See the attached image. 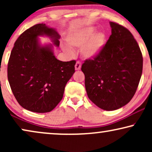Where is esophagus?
<instances>
[{
	"label": "esophagus",
	"mask_w": 152,
	"mask_h": 152,
	"mask_svg": "<svg viewBox=\"0 0 152 152\" xmlns=\"http://www.w3.org/2000/svg\"><path fill=\"white\" fill-rule=\"evenodd\" d=\"M81 66H82V64H81V62L79 61H77L75 66V70H80V69H81Z\"/></svg>",
	"instance_id": "esophagus-1"
}]
</instances>
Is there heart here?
<instances>
[{
  "label": "heart",
  "mask_w": 152,
  "mask_h": 152,
  "mask_svg": "<svg viewBox=\"0 0 152 152\" xmlns=\"http://www.w3.org/2000/svg\"><path fill=\"white\" fill-rule=\"evenodd\" d=\"M96 32L94 27H87L70 33L66 38L72 48L81 49V55L85 59H93L98 57L105 46L107 37L104 32ZM61 48L68 55H75L74 50L62 43Z\"/></svg>",
  "instance_id": "1"
}]
</instances>
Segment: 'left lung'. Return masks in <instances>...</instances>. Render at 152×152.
<instances>
[{
	"mask_svg": "<svg viewBox=\"0 0 152 152\" xmlns=\"http://www.w3.org/2000/svg\"><path fill=\"white\" fill-rule=\"evenodd\" d=\"M111 35L98 57L82 66L88 98L106 111L128 104L134 97L142 72V55L130 31L110 22Z\"/></svg>",
	"mask_w": 152,
	"mask_h": 152,
	"instance_id": "obj_1",
	"label": "left lung"
}]
</instances>
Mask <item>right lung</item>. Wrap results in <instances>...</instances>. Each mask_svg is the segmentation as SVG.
I'll list each match as a JSON object with an SVG mask.
<instances>
[{"mask_svg":"<svg viewBox=\"0 0 152 152\" xmlns=\"http://www.w3.org/2000/svg\"><path fill=\"white\" fill-rule=\"evenodd\" d=\"M49 37L59 47V34L44 23L31 27L14 43L7 66V78L18 104L28 111L47 113L63 97L64 88L75 72V60L61 61L53 45H41L39 36Z\"/></svg>","mask_w":152,"mask_h":152,"instance_id":"obj_1","label":"right lung"}]
</instances>
